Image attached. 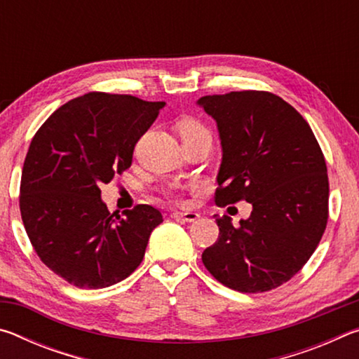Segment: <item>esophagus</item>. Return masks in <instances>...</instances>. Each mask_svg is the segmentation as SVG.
Returning a JSON list of instances; mask_svg holds the SVG:
<instances>
[{
	"label": "esophagus",
	"mask_w": 359,
	"mask_h": 359,
	"mask_svg": "<svg viewBox=\"0 0 359 359\" xmlns=\"http://www.w3.org/2000/svg\"><path fill=\"white\" fill-rule=\"evenodd\" d=\"M172 217L191 223V222H196L201 215H199L198 212H179V210H175V212H172Z\"/></svg>",
	"instance_id": "1"
}]
</instances>
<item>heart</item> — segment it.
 <instances>
[{"label":"heart","instance_id":"b5f03b06","mask_svg":"<svg viewBox=\"0 0 359 359\" xmlns=\"http://www.w3.org/2000/svg\"><path fill=\"white\" fill-rule=\"evenodd\" d=\"M177 133L182 139V142L196 136L209 135L208 128H205L201 121H198L196 118H182L177 123Z\"/></svg>","mask_w":359,"mask_h":359}]
</instances>
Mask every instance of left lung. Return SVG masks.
<instances>
[{
  "mask_svg": "<svg viewBox=\"0 0 359 359\" xmlns=\"http://www.w3.org/2000/svg\"><path fill=\"white\" fill-rule=\"evenodd\" d=\"M198 104L217 121L222 165L218 205L250 203L239 226L217 217L218 241L203 263L224 287L263 293L302 269L327 223L326 161L302 115L269 92L209 95Z\"/></svg>",
  "mask_w": 359,
  "mask_h": 359,
  "instance_id": "8db88e82",
  "label": "left lung"
}]
</instances>
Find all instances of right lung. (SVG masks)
Returning a JSON list of instances; mask_svg holds the SVG:
<instances>
[{"label": "right lung", "mask_w": 359, "mask_h": 359, "mask_svg": "<svg viewBox=\"0 0 359 359\" xmlns=\"http://www.w3.org/2000/svg\"><path fill=\"white\" fill-rule=\"evenodd\" d=\"M131 95L92 92L58 107L23 163L20 214L42 263L79 288L111 287L141 264L163 222L149 204L107 210L100 187L131 166L136 142L165 107Z\"/></svg>", "instance_id": "right-lung-1"}]
</instances>
